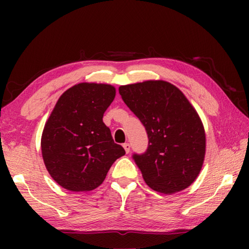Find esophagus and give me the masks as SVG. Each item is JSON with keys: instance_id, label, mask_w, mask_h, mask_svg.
<instances>
[{"instance_id": "obj_1", "label": "esophagus", "mask_w": 249, "mask_h": 249, "mask_svg": "<svg viewBox=\"0 0 249 249\" xmlns=\"http://www.w3.org/2000/svg\"><path fill=\"white\" fill-rule=\"evenodd\" d=\"M123 147H124V149L126 151V154H128L129 150H130V145L128 144V142H125V144H123Z\"/></svg>"}]
</instances>
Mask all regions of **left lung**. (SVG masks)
<instances>
[{
	"label": "left lung",
	"instance_id": "8db88e82",
	"mask_svg": "<svg viewBox=\"0 0 249 249\" xmlns=\"http://www.w3.org/2000/svg\"><path fill=\"white\" fill-rule=\"evenodd\" d=\"M119 91L148 135L147 150L133 155L145 182L165 195L191 185L205 156L204 127L195 107L162 80L121 86Z\"/></svg>",
	"mask_w": 249,
	"mask_h": 249
}]
</instances>
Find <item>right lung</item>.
<instances>
[{"label": "right lung", "instance_id": "obj_1", "mask_svg": "<svg viewBox=\"0 0 249 249\" xmlns=\"http://www.w3.org/2000/svg\"><path fill=\"white\" fill-rule=\"evenodd\" d=\"M115 93L109 84H75L62 93L46 122L41 135L45 166L67 190L98 188L113 162L125 155L103 123L104 112Z\"/></svg>", "mask_w": 249, "mask_h": 249}]
</instances>
